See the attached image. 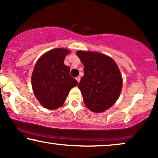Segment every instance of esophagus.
<instances>
[{
	"instance_id": "1",
	"label": "esophagus",
	"mask_w": 158,
	"mask_h": 158,
	"mask_svg": "<svg viewBox=\"0 0 158 158\" xmlns=\"http://www.w3.org/2000/svg\"><path fill=\"white\" fill-rule=\"evenodd\" d=\"M77 79V81H78V83H79V81H80L81 78L79 77H77V79Z\"/></svg>"
}]
</instances>
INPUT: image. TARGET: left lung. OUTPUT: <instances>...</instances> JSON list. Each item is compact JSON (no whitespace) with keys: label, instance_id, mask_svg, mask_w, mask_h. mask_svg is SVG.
<instances>
[{"label":"left lung","instance_id":"left-lung-1","mask_svg":"<svg viewBox=\"0 0 158 158\" xmlns=\"http://www.w3.org/2000/svg\"><path fill=\"white\" fill-rule=\"evenodd\" d=\"M84 64V76L78 87L85 106L94 113H102L116 102L122 89V77L115 61L98 52L78 51Z\"/></svg>","mask_w":158,"mask_h":158}]
</instances>
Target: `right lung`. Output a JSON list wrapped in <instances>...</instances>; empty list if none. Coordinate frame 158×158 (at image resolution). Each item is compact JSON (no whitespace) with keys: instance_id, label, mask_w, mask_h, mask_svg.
<instances>
[{"instance_id":"1","label":"right lung","mask_w":158,"mask_h":158,"mask_svg":"<svg viewBox=\"0 0 158 158\" xmlns=\"http://www.w3.org/2000/svg\"><path fill=\"white\" fill-rule=\"evenodd\" d=\"M70 51L54 48L37 60L31 75V85L35 97L43 107L56 110L62 107L72 87L78 85L70 74L69 66L64 60Z\"/></svg>"}]
</instances>
